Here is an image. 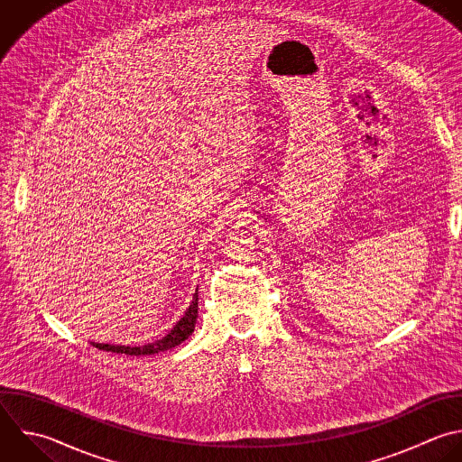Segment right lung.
<instances>
[{
	"label": "right lung",
	"mask_w": 462,
	"mask_h": 462,
	"mask_svg": "<svg viewBox=\"0 0 462 462\" xmlns=\"http://www.w3.org/2000/svg\"><path fill=\"white\" fill-rule=\"evenodd\" d=\"M197 316H199V292H195L193 301H191L189 309L186 310V314L180 318V321H177V325L171 328V332L168 336H164L162 339L144 345V346H123V345H101V343H96V346L103 348L106 352H117V354H126V356H152L157 352H164V350H170V348L180 345L184 339H188V336L195 330Z\"/></svg>",
	"instance_id": "right-lung-1"
}]
</instances>
